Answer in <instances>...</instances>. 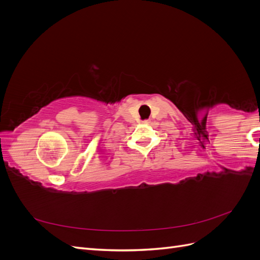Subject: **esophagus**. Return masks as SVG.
Returning <instances> with one entry per match:
<instances>
[{"label":"esophagus","instance_id":"34e87169","mask_svg":"<svg viewBox=\"0 0 260 260\" xmlns=\"http://www.w3.org/2000/svg\"><path fill=\"white\" fill-rule=\"evenodd\" d=\"M143 122H144V123H147V122H148V120H145V121H143Z\"/></svg>","mask_w":260,"mask_h":260}]
</instances>
